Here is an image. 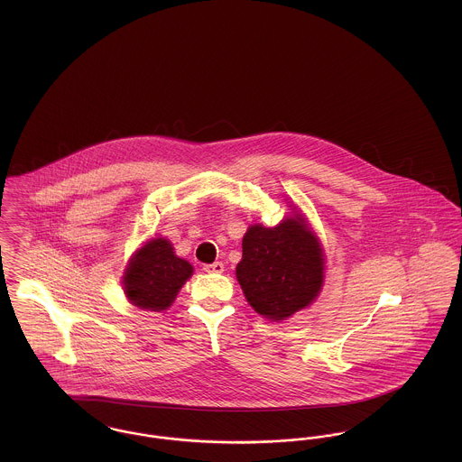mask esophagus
<instances>
[{
	"label": "esophagus",
	"instance_id": "obj_1",
	"mask_svg": "<svg viewBox=\"0 0 462 462\" xmlns=\"http://www.w3.org/2000/svg\"><path fill=\"white\" fill-rule=\"evenodd\" d=\"M223 263L221 262H215V263L211 264H204V272H208V273H221L223 272Z\"/></svg>",
	"mask_w": 462,
	"mask_h": 462
}]
</instances>
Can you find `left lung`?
I'll use <instances>...</instances> for the list:
<instances>
[{
    "mask_svg": "<svg viewBox=\"0 0 462 462\" xmlns=\"http://www.w3.org/2000/svg\"><path fill=\"white\" fill-rule=\"evenodd\" d=\"M324 263L320 242L296 211L277 226L256 223L247 228L236 275L247 303L277 322L319 296Z\"/></svg>",
    "mask_w": 462,
    "mask_h": 462,
    "instance_id": "1",
    "label": "left lung"
}]
</instances>
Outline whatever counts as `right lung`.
Returning <instances> with one entry per match:
<instances>
[{
	"instance_id": "obj_1",
	"label": "right lung",
	"mask_w": 462,
	"mask_h": 462,
	"mask_svg": "<svg viewBox=\"0 0 462 462\" xmlns=\"http://www.w3.org/2000/svg\"><path fill=\"white\" fill-rule=\"evenodd\" d=\"M192 273L194 266L176 256L171 242L157 237L145 242L126 264L125 294L132 305L142 310H168Z\"/></svg>"
}]
</instances>
